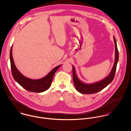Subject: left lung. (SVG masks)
I'll list each match as a JSON object with an SVG mask.
<instances>
[{"instance_id": "obj_1", "label": "left lung", "mask_w": 131, "mask_h": 131, "mask_svg": "<svg viewBox=\"0 0 131 131\" xmlns=\"http://www.w3.org/2000/svg\"><path fill=\"white\" fill-rule=\"evenodd\" d=\"M113 40L115 45V59L112 67L111 72L107 77L104 79L98 82H95L91 84L85 83L81 81L78 78L75 74V68L73 66V77L74 84L75 89L79 92L82 94H93L97 93L108 86L114 79L115 73L116 71V66L118 60V51L117 47L116 41L114 36H113Z\"/></svg>"}]
</instances>
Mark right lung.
<instances>
[{
	"mask_svg": "<svg viewBox=\"0 0 131 131\" xmlns=\"http://www.w3.org/2000/svg\"><path fill=\"white\" fill-rule=\"evenodd\" d=\"M12 49L13 45L10 51V60L12 75L15 81L24 89L30 92L41 93L48 89L51 86L54 74L61 64L55 67L42 78L37 80L31 79L21 74L17 69L13 57Z\"/></svg>",
	"mask_w": 131,
	"mask_h": 131,
	"instance_id": "right-lung-1",
	"label": "right lung"
}]
</instances>
